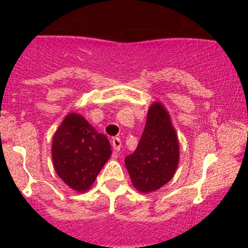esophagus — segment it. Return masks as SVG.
<instances>
[{
    "instance_id": "obj_1",
    "label": "esophagus",
    "mask_w": 248,
    "mask_h": 248,
    "mask_svg": "<svg viewBox=\"0 0 248 248\" xmlns=\"http://www.w3.org/2000/svg\"><path fill=\"white\" fill-rule=\"evenodd\" d=\"M111 143H112V148H113L114 152L118 153L119 150H121V147H122V142H121V140H119L118 137H113V139H112Z\"/></svg>"
}]
</instances>
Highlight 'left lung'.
<instances>
[{
  "mask_svg": "<svg viewBox=\"0 0 248 248\" xmlns=\"http://www.w3.org/2000/svg\"><path fill=\"white\" fill-rule=\"evenodd\" d=\"M179 141L166 107L155 101L148 109L144 131L134 154L125 157L132 185L142 193L159 190L174 175Z\"/></svg>",
  "mask_w": 248,
  "mask_h": 248,
  "instance_id": "1",
  "label": "left lung"
}]
</instances>
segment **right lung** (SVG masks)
<instances>
[{
  "mask_svg": "<svg viewBox=\"0 0 248 248\" xmlns=\"http://www.w3.org/2000/svg\"><path fill=\"white\" fill-rule=\"evenodd\" d=\"M111 154L105 135L75 112L65 116L52 137L51 155L56 173L78 192L91 188Z\"/></svg>",
  "mask_w": 248,
  "mask_h": 248,
  "instance_id": "1",
  "label": "right lung"
}]
</instances>
